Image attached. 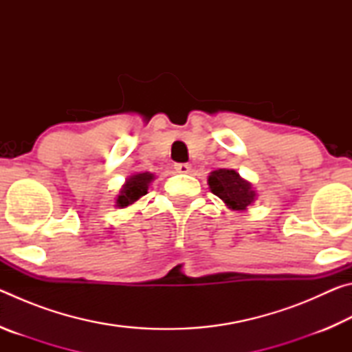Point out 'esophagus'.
<instances>
[{
  "label": "esophagus",
  "instance_id": "1",
  "mask_svg": "<svg viewBox=\"0 0 352 352\" xmlns=\"http://www.w3.org/2000/svg\"><path fill=\"white\" fill-rule=\"evenodd\" d=\"M175 170L180 172V174H188V172L190 170V166L188 163H177Z\"/></svg>",
  "mask_w": 352,
  "mask_h": 352
}]
</instances>
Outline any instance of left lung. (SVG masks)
I'll return each instance as SVG.
<instances>
[{"mask_svg":"<svg viewBox=\"0 0 352 352\" xmlns=\"http://www.w3.org/2000/svg\"><path fill=\"white\" fill-rule=\"evenodd\" d=\"M208 184L214 195L234 211H245L256 199L252 183L243 180L234 169H217L208 177Z\"/></svg>","mask_w":352,"mask_h":352,"instance_id":"obj_1","label":"left lung"}]
</instances>
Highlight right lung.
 Here are the masks:
<instances>
[{
	"instance_id": "1",
	"label": "right lung",
	"mask_w": 352,
	"mask_h": 352,
	"mask_svg": "<svg viewBox=\"0 0 352 352\" xmlns=\"http://www.w3.org/2000/svg\"><path fill=\"white\" fill-rule=\"evenodd\" d=\"M155 175L151 172H142V174H133L130 175L126 183L122 184L119 195L116 197V206L126 208L133 205L136 200L141 199L142 195L147 194L148 184L153 180Z\"/></svg>"
}]
</instances>
